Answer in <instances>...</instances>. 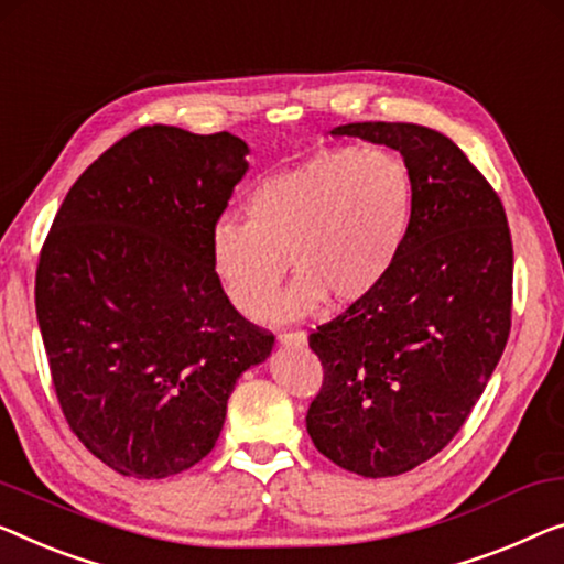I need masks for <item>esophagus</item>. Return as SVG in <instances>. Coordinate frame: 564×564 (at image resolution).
<instances>
[{"label":"esophagus","instance_id":"obj_1","mask_svg":"<svg viewBox=\"0 0 564 564\" xmlns=\"http://www.w3.org/2000/svg\"><path fill=\"white\" fill-rule=\"evenodd\" d=\"M281 344H306V332L304 329H289L279 334Z\"/></svg>","mask_w":564,"mask_h":564}]
</instances>
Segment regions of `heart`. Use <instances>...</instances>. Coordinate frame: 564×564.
<instances>
[{
	"label": "heart",
	"mask_w": 564,
	"mask_h": 564,
	"mask_svg": "<svg viewBox=\"0 0 564 564\" xmlns=\"http://www.w3.org/2000/svg\"><path fill=\"white\" fill-rule=\"evenodd\" d=\"M246 220L223 217L209 253L225 293L250 318L271 311L289 263L299 279L283 314H306L326 296L355 304L388 281L408 246L415 182L390 149H336L260 180Z\"/></svg>",
	"instance_id": "b5f03b06"
}]
</instances>
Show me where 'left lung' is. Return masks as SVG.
I'll use <instances>...</instances> for the list:
<instances>
[{
    "label": "left lung",
    "mask_w": 564,
    "mask_h": 564,
    "mask_svg": "<svg viewBox=\"0 0 564 564\" xmlns=\"http://www.w3.org/2000/svg\"><path fill=\"white\" fill-rule=\"evenodd\" d=\"M332 137L400 151L415 182V217L388 281L311 332L324 380L306 431L351 474L400 476L453 441L501 359L514 293L511 232L497 192L443 133L375 121Z\"/></svg>",
    "instance_id": "8db88e82"
}]
</instances>
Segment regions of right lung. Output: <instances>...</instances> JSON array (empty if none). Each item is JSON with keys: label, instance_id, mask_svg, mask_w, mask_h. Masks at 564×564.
Masks as SVG:
<instances>
[{"label": "right lung", "instance_id": "obj_1", "mask_svg": "<svg viewBox=\"0 0 564 564\" xmlns=\"http://www.w3.org/2000/svg\"><path fill=\"white\" fill-rule=\"evenodd\" d=\"M246 154L228 131L141 126L78 176L42 242L35 308L57 402L121 476L199 464L235 380L273 349L209 253Z\"/></svg>", "mask_w": 564, "mask_h": 564}]
</instances>
